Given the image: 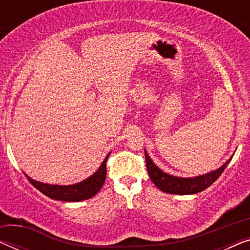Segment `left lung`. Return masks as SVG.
<instances>
[{
	"mask_svg": "<svg viewBox=\"0 0 250 250\" xmlns=\"http://www.w3.org/2000/svg\"><path fill=\"white\" fill-rule=\"evenodd\" d=\"M145 155L146 170H148L150 179L155 183V186L159 190H162L163 192L173 194H193L201 192V191L207 189L208 187L211 186L220 177L221 174L227 168V164L230 163V160L232 159H229L223 166L216 170H214V172L205 174V175L201 176L192 177V179H183V177L172 176L164 173L163 170H160L152 163V160L150 159V157L146 150Z\"/></svg>",
	"mask_w": 250,
	"mask_h": 250,
	"instance_id": "1",
	"label": "left lung"
}]
</instances>
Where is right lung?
<instances>
[{
	"label": "right lung",
	"instance_id": "obj_1",
	"mask_svg": "<svg viewBox=\"0 0 250 250\" xmlns=\"http://www.w3.org/2000/svg\"><path fill=\"white\" fill-rule=\"evenodd\" d=\"M109 155L110 153H108L104 163L101 164L100 168L93 175L82 181L81 183L74 184V186H52V184L37 182V181H34L27 175L26 177L37 190H40L41 192L51 198V199L62 201L86 200L95 196L104 186L105 175H107V160Z\"/></svg>",
	"mask_w": 250,
	"mask_h": 250
}]
</instances>
